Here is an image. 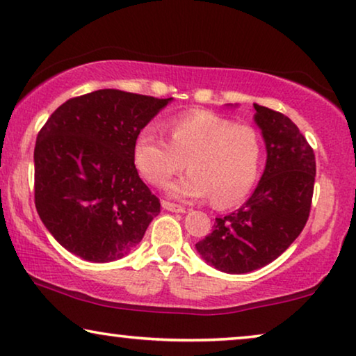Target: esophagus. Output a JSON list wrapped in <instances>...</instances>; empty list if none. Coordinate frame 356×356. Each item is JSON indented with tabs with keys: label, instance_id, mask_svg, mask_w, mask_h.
I'll return each instance as SVG.
<instances>
[{
	"label": "esophagus",
	"instance_id": "1",
	"mask_svg": "<svg viewBox=\"0 0 356 356\" xmlns=\"http://www.w3.org/2000/svg\"><path fill=\"white\" fill-rule=\"evenodd\" d=\"M162 207L165 209V211H170V212H177V213L184 212V207L178 206V204H175V202H168V201H162Z\"/></svg>",
	"mask_w": 356,
	"mask_h": 356
}]
</instances>
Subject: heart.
Segmentation results:
<instances>
[{"mask_svg":"<svg viewBox=\"0 0 356 356\" xmlns=\"http://www.w3.org/2000/svg\"><path fill=\"white\" fill-rule=\"evenodd\" d=\"M168 134L170 143L147 126L136 136L133 159L145 181L163 186L188 165L189 172L167 186L168 196L181 201L211 196L213 206L227 207L250 193L262 152L252 126L194 110L170 120Z\"/></svg>","mask_w":356,"mask_h":356,"instance_id":"heart-1","label":"heart"}]
</instances>
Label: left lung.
<instances>
[{
	"label": "left lung",
	"instance_id": "obj_1",
	"mask_svg": "<svg viewBox=\"0 0 356 356\" xmlns=\"http://www.w3.org/2000/svg\"><path fill=\"white\" fill-rule=\"evenodd\" d=\"M266 143L264 173L251 197L196 243L207 264L227 274H248L277 259L306 225L313 199L314 152L289 116L254 104Z\"/></svg>",
	"mask_w": 356,
	"mask_h": 356
}]
</instances>
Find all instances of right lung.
Masks as SVG:
<instances>
[{"label":"right lung","mask_w":356,"mask_h":356,"mask_svg":"<svg viewBox=\"0 0 356 356\" xmlns=\"http://www.w3.org/2000/svg\"><path fill=\"white\" fill-rule=\"evenodd\" d=\"M173 99L116 89L74 97L37 136L35 207L72 254L110 262L128 254L160 213L133 159L140 129Z\"/></svg>","instance_id":"add662e5"}]
</instances>
